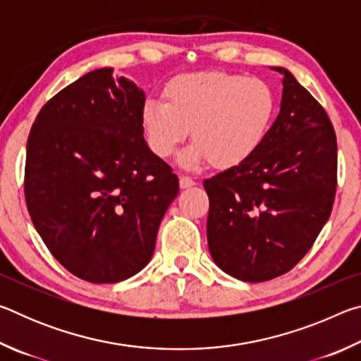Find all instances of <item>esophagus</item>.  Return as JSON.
I'll list each match as a JSON object with an SVG mask.
<instances>
[{
  "label": "esophagus",
  "instance_id": "34e87169",
  "mask_svg": "<svg viewBox=\"0 0 361 361\" xmlns=\"http://www.w3.org/2000/svg\"><path fill=\"white\" fill-rule=\"evenodd\" d=\"M194 185H195V181L191 178V176H186V175L180 176V188L181 189H188Z\"/></svg>",
  "mask_w": 361,
  "mask_h": 361
}]
</instances>
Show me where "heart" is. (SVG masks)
<instances>
[{"label":"heart","instance_id":"heart-1","mask_svg":"<svg viewBox=\"0 0 361 361\" xmlns=\"http://www.w3.org/2000/svg\"><path fill=\"white\" fill-rule=\"evenodd\" d=\"M164 102L148 100L140 126L152 154L167 159L191 129L183 166L207 162L226 170L247 162L264 143L277 113L271 85L226 71H192L169 79Z\"/></svg>","mask_w":361,"mask_h":361}]
</instances>
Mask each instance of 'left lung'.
<instances>
[{"label":"left lung","instance_id":"left-lung-1","mask_svg":"<svg viewBox=\"0 0 361 361\" xmlns=\"http://www.w3.org/2000/svg\"><path fill=\"white\" fill-rule=\"evenodd\" d=\"M282 105L247 162L204 181L212 258L243 282H266L301 261L331 215L338 145L323 106L288 70Z\"/></svg>","mask_w":361,"mask_h":361}]
</instances>
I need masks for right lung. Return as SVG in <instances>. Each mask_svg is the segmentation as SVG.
<instances>
[{
	"mask_svg": "<svg viewBox=\"0 0 361 361\" xmlns=\"http://www.w3.org/2000/svg\"><path fill=\"white\" fill-rule=\"evenodd\" d=\"M135 82L100 68L49 100L30 130L25 202L60 264L90 283H116L148 264L178 176L152 154Z\"/></svg>",
	"mask_w": 361,
	"mask_h": 361,
	"instance_id": "add662e5",
	"label": "right lung"
}]
</instances>
